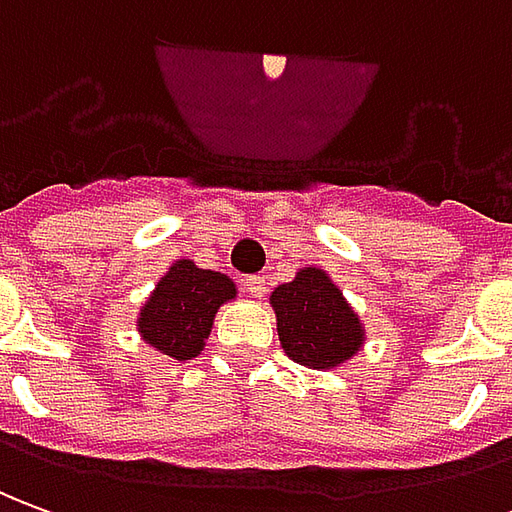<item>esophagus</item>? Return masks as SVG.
Listing matches in <instances>:
<instances>
[{"mask_svg": "<svg viewBox=\"0 0 512 512\" xmlns=\"http://www.w3.org/2000/svg\"><path fill=\"white\" fill-rule=\"evenodd\" d=\"M245 290H248L253 298L262 301L264 295H267V281H264V276H248L245 278Z\"/></svg>", "mask_w": 512, "mask_h": 512, "instance_id": "1", "label": "esophagus"}]
</instances>
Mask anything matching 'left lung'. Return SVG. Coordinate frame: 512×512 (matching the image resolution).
Instances as JSON below:
<instances>
[{
    "label": "left lung",
    "mask_w": 512,
    "mask_h": 512,
    "mask_svg": "<svg viewBox=\"0 0 512 512\" xmlns=\"http://www.w3.org/2000/svg\"><path fill=\"white\" fill-rule=\"evenodd\" d=\"M284 354L303 368L334 370L365 345V323L326 270L301 267L270 295Z\"/></svg>",
    "instance_id": "obj_1"
}]
</instances>
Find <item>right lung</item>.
I'll return each instance as SVG.
<instances>
[{"instance_id":"1","label":"right lung","mask_w":512,"mask_h":512,"mask_svg":"<svg viewBox=\"0 0 512 512\" xmlns=\"http://www.w3.org/2000/svg\"><path fill=\"white\" fill-rule=\"evenodd\" d=\"M234 298V278L178 259L142 303L136 331L158 354L186 362L206 348L220 306Z\"/></svg>"}]
</instances>
